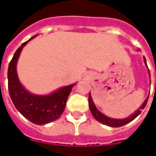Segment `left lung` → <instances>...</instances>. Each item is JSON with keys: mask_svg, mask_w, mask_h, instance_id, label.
Masks as SVG:
<instances>
[{"mask_svg": "<svg viewBox=\"0 0 156 156\" xmlns=\"http://www.w3.org/2000/svg\"><path fill=\"white\" fill-rule=\"evenodd\" d=\"M144 62L145 66L148 68L147 63H146V60H145V58L144 57ZM149 71V75H150V78H151V73H150V70L148 69ZM148 98H149V96H148L146 99L144 100V103L142 104L140 108H138L136 111L134 112V114H132L130 116H129L128 118H125V119H113V118H109L108 116H106L104 114H102L101 112L98 110V108H96L94 103L92 99L91 94H88V103H89V108H90V111H91L93 116L96 119V120H98V122H100L101 124H105L107 126H109V127H121V126H124L128 123H129L132 120H134L135 118L137 117L138 115L140 114L142 112V109H144L145 105L147 104Z\"/></svg>", "mask_w": 156, "mask_h": 156, "instance_id": "obj_1", "label": "left lung"}]
</instances>
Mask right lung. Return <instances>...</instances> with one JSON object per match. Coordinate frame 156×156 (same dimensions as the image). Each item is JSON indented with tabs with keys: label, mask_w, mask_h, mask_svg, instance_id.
Here are the masks:
<instances>
[{
	"label": "right lung",
	"mask_w": 156,
	"mask_h": 156,
	"mask_svg": "<svg viewBox=\"0 0 156 156\" xmlns=\"http://www.w3.org/2000/svg\"><path fill=\"white\" fill-rule=\"evenodd\" d=\"M37 36L22 43L16 50L9 63L7 78L9 94L16 108L32 123L41 125L59 119L64 111L68 96L75 83L58 88L47 95L33 94L22 86L16 72L17 60L22 48Z\"/></svg>",
	"instance_id": "add662e5"
}]
</instances>
